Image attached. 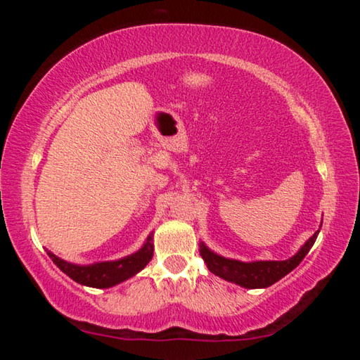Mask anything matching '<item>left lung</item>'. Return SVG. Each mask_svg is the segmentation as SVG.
Listing matches in <instances>:
<instances>
[{
    "instance_id": "left-lung-1",
    "label": "left lung",
    "mask_w": 360,
    "mask_h": 360,
    "mask_svg": "<svg viewBox=\"0 0 360 360\" xmlns=\"http://www.w3.org/2000/svg\"><path fill=\"white\" fill-rule=\"evenodd\" d=\"M322 225V224H321ZM319 231H314L313 236H309L307 243L298 249L297 254L285 260H254V262H241L236 259H227L224 255H219L214 251L200 243V255H202L208 270L225 281L238 284L246 289H265L268 285L275 284L279 279L284 278L294 268L300 264L313 248Z\"/></svg>"
}]
</instances>
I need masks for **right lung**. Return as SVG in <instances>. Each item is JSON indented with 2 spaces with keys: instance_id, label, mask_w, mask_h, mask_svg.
Here are the masks:
<instances>
[{
  "instance_id": "add662e5",
  "label": "right lung",
  "mask_w": 360,
  "mask_h": 360,
  "mask_svg": "<svg viewBox=\"0 0 360 360\" xmlns=\"http://www.w3.org/2000/svg\"><path fill=\"white\" fill-rule=\"evenodd\" d=\"M154 233H149L146 238L144 245L138 249L136 252L117 260H106V262H95L89 265H77L71 264L60 259L58 255L47 251L49 257L52 259L60 270L65 275H68L72 281H76L82 285L96 289H108L115 284H120L127 279L135 276L143 268L149 264L152 255H154Z\"/></svg>"
}]
</instances>
